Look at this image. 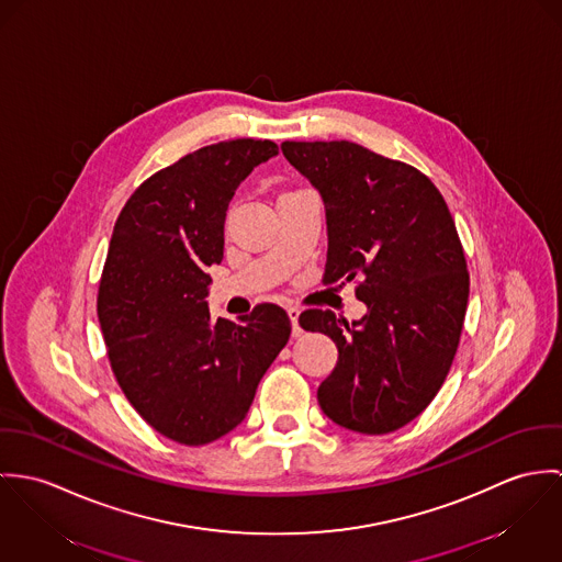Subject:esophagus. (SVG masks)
Wrapping results in <instances>:
<instances>
[{"instance_id":"esophagus-1","label":"esophagus","mask_w":562,"mask_h":562,"mask_svg":"<svg viewBox=\"0 0 562 562\" xmlns=\"http://www.w3.org/2000/svg\"><path fill=\"white\" fill-rule=\"evenodd\" d=\"M286 314L291 318V327H293V338H300L304 331L300 327V311L297 308H286Z\"/></svg>"}]
</instances>
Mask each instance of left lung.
Segmentation results:
<instances>
[{
    "mask_svg": "<svg viewBox=\"0 0 562 562\" xmlns=\"http://www.w3.org/2000/svg\"><path fill=\"white\" fill-rule=\"evenodd\" d=\"M280 148L323 200L325 284L360 278L356 295L367 304L351 323L331 311L300 314L338 349L318 405L349 431H396L434 401L457 353L470 276L452 215L423 172L360 144Z\"/></svg>",
    "mask_w": 562,
    "mask_h": 562,
    "instance_id": "1",
    "label": "left lung"
}]
</instances>
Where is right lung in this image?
<instances>
[{
    "label": "right lung",
    "instance_id": "right-lung-1",
    "mask_svg": "<svg viewBox=\"0 0 562 562\" xmlns=\"http://www.w3.org/2000/svg\"><path fill=\"white\" fill-rule=\"evenodd\" d=\"M278 155L269 139H228L153 175L121 211L97 314L128 403L161 436L202 446L248 416L258 381L291 336L276 304L241 323L211 318L209 267L224 258L237 188Z\"/></svg>",
    "mask_w": 562,
    "mask_h": 562
}]
</instances>
